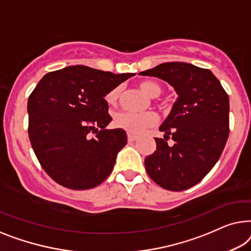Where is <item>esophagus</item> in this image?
Instances as JSON below:
<instances>
[{"label": "esophagus", "mask_w": 251, "mask_h": 251, "mask_svg": "<svg viewBox=\"0 0 251 251\" xmlns=\"http://www.w3.org/2000/svg\"><path fill=\"white\" fill-rule=\"evenodd\" d=\"M127 140H128V142H134V141L136 140V136L132 135V134H128V136H127Z\"/></svg>", "instance_id": "34e87169"}]
</instances>
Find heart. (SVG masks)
Listing matches in <instances>:
<instances>
[{
  "mask_svg": "<svg viewBox=\"0 0 251 251\" xmlns=\"http://www.w3.org/2000/svg\"><path fill=\"white\" fill-rule=\"evenodd\" d=\"M140 87L144 93L151 98H157L161 94V87L154 82H141ZM121 87H115L105 95V101L109 104H115L117 102ZM157 123V116L153 112H143V114H134V112H118L115 116V125L119 128L126 130L127 133L137 135L143 132L147 127L152 126Z\"/></svg>",
  "mask_w": 251,
  "mask_h": 251,
  "instance_id": "b5f03b06",
  "label": "heart"
}]
</instances>
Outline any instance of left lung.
Masks as SVG:
<instances>
[{"label":"left lung","instance_id":"8db88e82","mask_svg":"<svg viewBox=\"0 0 251 251\" xmlns=\"http://www.w3.org/2000/svg\"><path fill=\"white\" fill-rule=\"evenodd\" d=\"M139 75L157 77L178 95L159 130L173 146L154 139L157 150L144 160L151 178L169 191L199 183L220 159L228 137L230 100L209 69L186 62H165Z\"/></svg>","mask_w":251,"mask_h":251}]
</instances>
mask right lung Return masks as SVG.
Returning a JSON list of instances; mask_svg holds the SVG:
<instances>
[{
    "label": "right lung",
    "mask_w": 251,
    "mask_h": 251,
    "mask_svg": "<svg viewBox=\"0 0 251 251\" xmlns=\"http://www.w3.org/2000/svg\"><path fill=\"white\" fill-rule=\"evenodd\" d=\"M135 74L69 66L43 76L28 98V134L38 161L60 185L87 190L101 184L126 146L104 97ZM100 130L99 131L98 128ZM97 133L95 138L90 133Z\"/></svg>",
    "instance_id": "add662e5"
}]
</instances>
